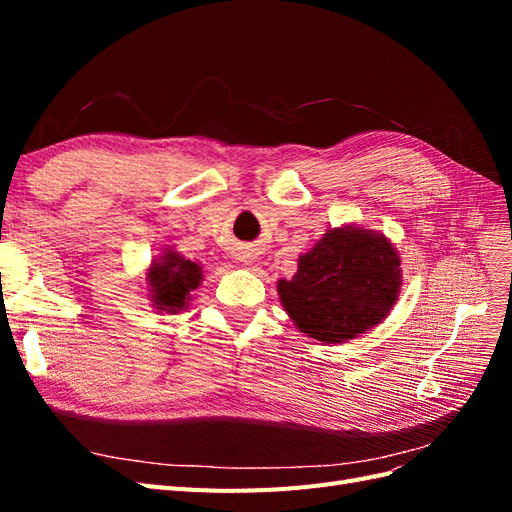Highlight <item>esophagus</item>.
I'll return each instance as SVG.
<instances>
[{
	"mask_svg": "<svg viewBox=\"0 0 512 512\" xmlns=\"http://www.w3.org/2000/svg\"><path fill=\"white\" fill-rule=\"evenodd\" d=\"M243 262H250V260H247V258H245V256H243Z\"/></svg>",
	"mask_w": 512,
	"mask_h": 512,
	"instance_id": "obj_1",
	"label": "esophagus"
}]
</instances>
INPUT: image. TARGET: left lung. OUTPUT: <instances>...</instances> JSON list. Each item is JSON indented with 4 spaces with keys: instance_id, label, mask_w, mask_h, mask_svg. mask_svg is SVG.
<instances>
[{
    "instance_id": "1",
    "label": "left lung",
    "mask_w": 512,
    "mask_h": 512,
    "mask_svg": "<svg viewBox=\"0 0 512 512\" xmlns=\"http://www.w3.org/2000/svg\"><path fill=\"white\" fill-rule=\"evenodd\" d=\"M395 247L380 235L333 228L299 258L292 280L277 284L297 327L318 342H346L378 324L399 297Z\"/></svg>"
}]
</instances>
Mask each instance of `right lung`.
Returning a JSON list of instances; mask_svg holds the SVG:
<instances>
[{"mask_svg": "<svg viewBox=\"0 0 512 512\" xmlns=\"http://www.w3.org/2000/svg\"><path fill=\"white\" fill-rule=\"evenodd\" d=\"M203 280V271L192 260L181 258L177 252H168L162 262H156L149 273L153 303L166 312H177L190 301V292Z\"/></svg>", "mask_w": 512, "mask_h": 512, "instance_id": "right-lung-1", "label": "right lung"}]
</instances>
